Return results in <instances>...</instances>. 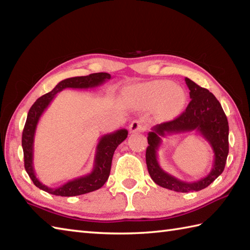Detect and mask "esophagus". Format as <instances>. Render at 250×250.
<instances>
[{
  "label": "esophagus",
  "instance_id": "1",
  "mask_svg": "<svg viewBox=\"0 0 250 250\" xmlns=\"http://www.w3.org/2000/svg\"><path fill=\"white\" fill-rule=\"evenodd\" d=\"M129 129L131 133H135V132H144L147 129V125L144 119H137L131 122Z\"/></svg>",
  "mask_w": 250,
  "mask_h": 250
}]
</instances>
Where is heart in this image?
<instances>
[{
  "label": "heart",
  "mask_w": 250,
  "mask_h": 250,
  "mask_svg": "<svg viewBox=\"0 0 250 250\" xmlns=\"http://www.w3.org/2000/svg\"><path fill=\"white\" fill-rule=\"evenodd\" d=\"M131 95L145 106L158 105L161 115L167 118L177 115L186 102L185 90L167 81L140 84L131 89Z\"/></svg>",
  "instance_id": "obj_1"
}]
</instances>
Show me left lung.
Wrapping results in <instances>:
<instances>
[{
	"label": "left lung",
	"instance_id": "left-lung-1",
	"mask_svg": "<svg viewBox=\"0 0 250 250\" xmlns=\"http://www.w3.org/2000/svg\"><path fill=\"white\" fill-rule=\"evenodd\" d=\"M190 90V103L184 113L172 121L157 125L148 133L146 164L151 179L163 188L176 192H190L206 188L224 172L229 153V125L219 101L205 88L200 87L186 77ZM196 130L209 142L214 152V162L211 172L192 183L183 182L167 173L157 162V150L162 144L161 137Z\"/></svg>",
	"mask_w": 250,
	"mask_h": 250
}]
</instances>
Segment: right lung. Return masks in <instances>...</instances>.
Instances as JSON below:
<instances>
[{
    "mask_svg": "<svg viewBox=\"0 0 250 250\" xmlns=\"http://www.w3.org/2000/svg\"><path fill=\"white\" fill-rule=\"evenodd\" d=\"M108 79H110V74L108 73H94L90 74L88 76L66 78L58 83L50 92L37 99L35 103L32 105L28 113V117H26L22 132V149L24 156V168L37 188L54 195L75 196L92 192L94 190L100 189L106 183V180L108 179L111 160H113L116 148L128 136V131L125 129L117 130L101 137L98 143L97 150H95L93 168L91 173L68 180V182L59 186V187L50 188L48 186L44 185L36 177L33 167L34 137L36 126L42 115L48 107L51 101L55 99L56 94L66 88L91 89L99 87Z\"/></svg>",
    "mask_w": 250,
    "mask_h": 250,
    "instance_id": "add662e5",
    "label": "right lung"
}]
</instances>
